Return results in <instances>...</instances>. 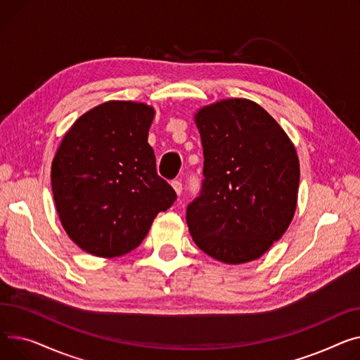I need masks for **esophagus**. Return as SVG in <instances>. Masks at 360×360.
Listing matches in <instances>:
<instances>
[{
  "label": "esophagus",
  "mask_w": 360,
  "mask_h": 360,
  "mask_svg": "<svg viewBox=\"0 0 360 360\" xmlns=\"http://www.w3.org/2000/svg\"><path fill=\"white\" fill-rule=\"evenodd\" d=\"M172 186H173L174 192H176L177 195H180V193H181L183 186H181V181H180V180H173V181H172Z\"/></svg>",
  "instance_id": "34e87169"
}]
</instances>
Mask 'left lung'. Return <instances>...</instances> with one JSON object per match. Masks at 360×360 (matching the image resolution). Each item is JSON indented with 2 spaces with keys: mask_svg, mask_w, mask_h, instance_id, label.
<instances>
[{
  "mask_svg": "<svg viewBox=\"0 0 360 360\" xmlns=\"http://www.w3.org/2000/svg\"><path fill=\"white\" fill-rule=\"evenodd\" d=\"M195 122L205 179L186 210L190 236L222 263L256 260L282 238L297 209V150L281 124L247 98L205 105Z\"/></svg>",
  "mask_w": 360,
  "mask_h": 360,
  "instance_id": "left-lung-1",
  "label": "left lung"
}]
</instances>
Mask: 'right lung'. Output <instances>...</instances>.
Masks as SVG:
<instances>
[{"mask_svg":"<svg viewBox=\"0 0 360 360\" xmlns=\"http://www.w3.org/2000/svg\"><path fill=\"white\" fill-rule=\"evenodd\" d=\"M154 115L143 103L105 101L78 117L58 148L51 170L58 215L93 256L113 259L136 248L177 199L148 143Z\"/></svg>","mask_w":360,"mask_h":360,"instance_id":"1","label":"right lung"}]
</instances>
